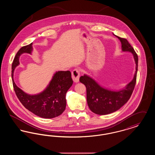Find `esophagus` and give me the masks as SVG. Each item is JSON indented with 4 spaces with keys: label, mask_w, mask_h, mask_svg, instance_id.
I'll use <instances>...</instances> for the list:
<instances>
[{
    "label": "esophagus",
    "mask_w": 155,
    "mask_h": 155,
    "mask_svg": "<svg viewBox=\"0 0 155 155\" xmlns=\"http://www.w3.org/2000/svg\"><path fill=\"white\" fill-rule=\"evenodd\" d=\"M72 78L74 82H78L80 79V71L78 69L75 68L72 72Z\"/></svg>",
    "instance_id": "obj_1"
}]
</instances>
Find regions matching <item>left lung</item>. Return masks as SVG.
<instances>
[{"label": "left lung", "mask_w": 155, "mask_h": 155, "mask_svg": "<svg viewBox=\"0 0 155 155\" xmlns=\"http://www.w3.org/2000/svg\"><path fill=\"white\" fill-rule=\"evenodd\" d=\"M113 34L120 41L123 52H130L133 54L136 64V70L132 81L126 85L124 88L118 91L104 88L87 74L81 76L80 81L86 87L87 100L89 108L94 113L99 115L110 114L123 106L131 96L136 84L138 63V56L126 39Z\"/></svg>", "instance_id": "8db88e82"}]
</instances>
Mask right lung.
Here are the masks:
<instances>
[{"label": "right lung", "mask_w": 155, "mask_h": 155, "mask_svg": "<svg viewBox=\"0 0 155 155\" xmlns=\"http://www.w3.org/2000/svg\"><path fill=\"white\" fill-rule=\"evenodd\" d=\"M32 43L23 46L15 56L12 66L13 88L18 99L27 109L42 118H54L62 114L66 109V94L73 83L71 74L70 71H56L41 92L30 95L24 92L15 82L14 71L15 68L20 64V56L25 53H32Z\"/></svg>", "instance_id": "1"}]
</instances>
